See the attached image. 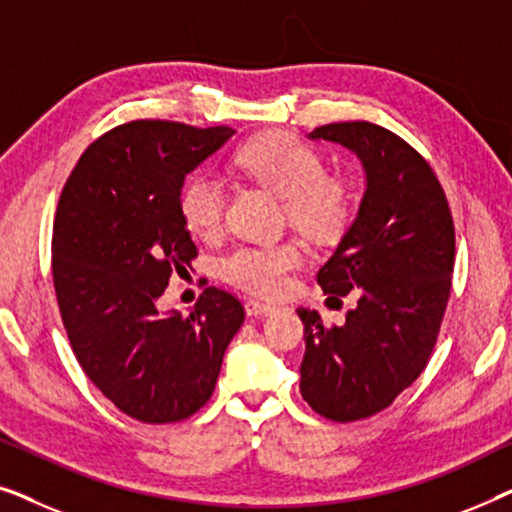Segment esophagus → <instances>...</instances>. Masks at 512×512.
<instances>
[{
  "instance_id": "1",
  "label": "esophagus",
  "mask_w": 512,
  "mask_h": 512,
  "mask_svg": "<svg viewBox=\"0 0 512 512\" xmlns=\"http://www.w3.org/2000/svg\"><path fill=\"white\" fill-rule=\"evenodd\" d=\"M244 310H247L249 317H268V314L275 312L277 307L270 303H261V300H247Z\"/></svg>"
}]
</instances>
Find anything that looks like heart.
Wrapping results in <instances>:
<instances>
[{
	"mask_svg": "<svg viewBox=\"0 0 512 512\" xmlns=\"http://www.w3.org/2000/svg\"><path fill=\"white\" fill-rule=\"evenodd\" d=\"M233 163L251 181L284 200L293 226L310 237L328 240L347 228L352 216V191L347 181L324 174L319 153L286 132H268L237 149ZM179 214L188 233L198 240H214L223 223V186L209 174H195L179 193ZM303 254L298 244H261L237 247L221 258L219 272L230 284L261 296L284 289Z\"/></svg>",
	"mask_w": 512,
	"mask_h": 512,
	"instance_id": "1",
	"label": "heart"
}]
</instances>
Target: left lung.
<instances>
[{"mask_svg":"<svg viewBox=\"0 0 512 512\" xmlns=\"http://www.w3.org/2000/svg\"><path fill=\"white\" fill-rule=\"evenodd\" d=\"M307 137L352 151L366 177L352 226L317 272L326 303L356 305L340 326L298 307L300 394L326 419L356 422L389 408L426 368L450 298L452 214L429 163L394 132L356 121Z\"/></svg>","mask_w":512,"mask_h":512,"instance_id":"obj_1","label":"left lung"}]
</instances>
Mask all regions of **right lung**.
<instances>
[{
	"label": "right lung",
	"mask_w": 512,
	"mask_h": 512,
	"mask_svg": "<svg viewBox=\"0 0 512 512\" xmlns=\"http://www.w3.org/2000/svg\"><path fill=\"white\" fill-rule=\"evenodd\" d=\"M235 135L228 125H118L83 153L53 223L62 324L90 382L132 419L181 422L219 380L244 307L207 286L188 314L160 312L174 270L195 258L179 214L186 174Z\"/></svg>",
	"instance_id": "right-lung-1"
}]
</instances>
